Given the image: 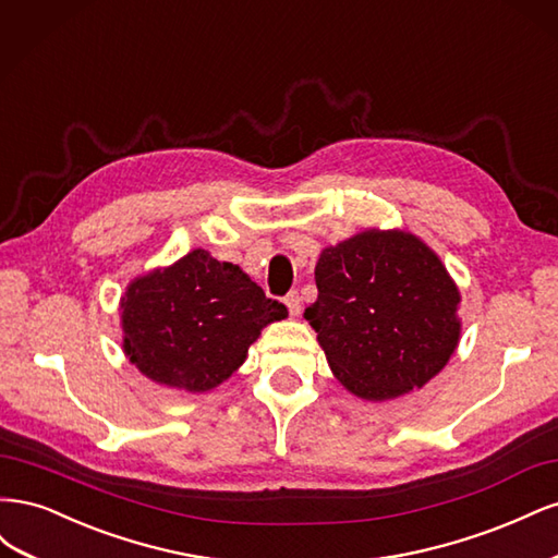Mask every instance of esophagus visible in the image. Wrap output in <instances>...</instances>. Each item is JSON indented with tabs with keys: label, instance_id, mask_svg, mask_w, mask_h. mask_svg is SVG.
<instances>
[{
	"label": "esophagus",
	"instance_id": "obj_1",
	"mask_svg": "<svg viewBox=\"0 0 558 558\" xmlns=\"http://www.w3.org/2000/svg\"><path fill=\"white\" fill-rule=\"evenodd\" d=\"M283 302H286V307H289L291 316H298V314H300L302 305H300V293H298V291H291L289 295L283 298Z\"/></svg>",
	"mask_w": 558,
	"mask_h": 558
}]
</instances>
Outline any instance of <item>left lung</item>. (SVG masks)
<instances>
[{"label": "left lung", "instance_id": "left-lung-1", "mask_svg": "<svg viewBox=\"0 0 558 558\" xmlns=\"http://www.w3.org/2000/svg\"><path fill=\"white\" fill-rule=\"evenodd\" d=\"M305 318L335 377L365 400L421 388L459 344L461 295L414 234L365 230L324 248Z\"/></svg>", "mask_w": 558, "mask_h": 558}]
</instances>
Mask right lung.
Listing matches in <instances>:
<instances>
[{
  "label": "right lung",
  "instance_id": "add662e5",
  "mask_svg": "<svg viewBox=\"0 0 558 558\" xmlns=\"http://www.w3.org/2000/svg\"><path fill=\"white\" fill-rule=\"evenodd\" d=\"M121 307L130 361L154 381L193 393L228 379L263 326L289 314L238 265L202 248L132 281Z\"/></svg>",
  "mask_w": 558,
  "mask_h": 558
}]
</instances>
